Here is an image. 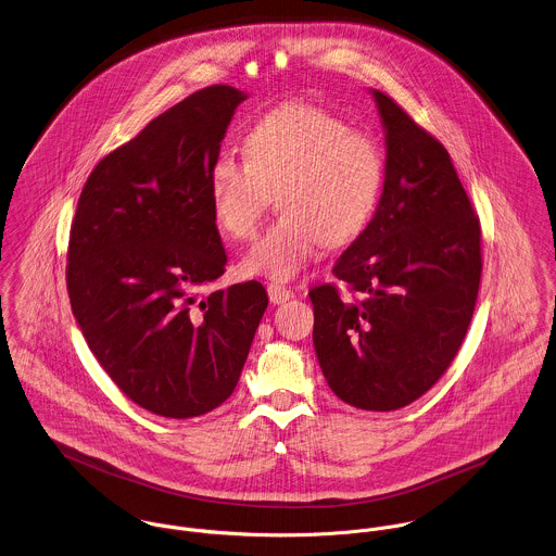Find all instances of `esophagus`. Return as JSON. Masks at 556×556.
Instances as JSON below:
<instances>
[{
  "instance_id": "esophagus-1",
  "label": "esophagus",
  "mask_w": 556,
  "mask_h": 556,
  "mask_svg": "<svg viewBox=\"0 0 556 556\" xmlns=\"http://www.w3.org/2000/svg\"><path fill=\"white\" fill-rule=\"evenodd\" d=\"M267 295H269L271 304H285L287 300L293 298V291L287 287H280V285H267Z\"/></svg>"
}]
</instances>
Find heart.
Instances as JSON below:
<instances>
[{"label":"heart","instance_id":"1","mask_svg":"<svg viewBox=\"0 0 556 556\" xmlns=\"http://www.w3.org/2000/svg\"><path fill=\"white\" fill-rule=\"evenodd\" d=\"M245 156L220 152L207 170L218 229L248 239L274 190L278 220L241 261L250 276L295 278L323 245L357 238L386 181L383 150L366 132L320 106L289 102L263 113L245 132Z\"/></svg>","mask_w":556,"mask_h":556}]
</instances>
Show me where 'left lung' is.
Instances as JSON below:
<instances>
[{
  "label": "left lung",
  "mask_w": 556,
  "mask_h": 556,
  "mask_svg": "<svg viewBox=\"0 0 556 556\" xmlns=\"http://www.w3.org/2000/svg\"><path fill=\"white\" fill-rule=\"evenodd\" d=\"M386 181L368 227L315 287L313 342L331 392L364 410L426 394L456 357L476 311L479 220L447 150L383 91Z\"/></svg>",
  "instance_id": "left-lung-1"
}]
</instances>
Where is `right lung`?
Wrapping results in <instances>:
<instances>
[{"label": "right lung", "instance_id": "1", "mask_svg": "<svg viewBox=\"0 0 556 556\" xmlns=\"http://www.w3.org/2000/svg\"><path fill=\"white\" fill-rule=\"evenodd\" d=\"M245 98L212 85L152 119L91 170L71 229L66 280L87 346L126 396L170 419L233 394L267 308L256 280L197 293L225 274L207 170Z\"/></svg>", "mask_w": 556, "mask_h": 556}]
</instances>
